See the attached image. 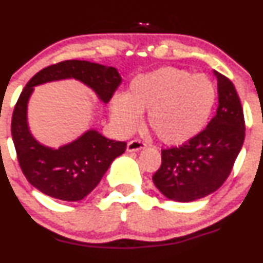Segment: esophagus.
I'll return each mask as SVG.
<instances>
[{
    "label": "esophagus",
    "instance_id": "obj_1",
    "mask_svg": "<svg viewBox=\"0 0 263 263\" xmlns=\"http://www.w3.org/2000/svg\"><path fill=\"white\" fill-rule=\"evenodd\" d=\"M145 146H146V144H145L144 141H141V140H139V139H134V140H131V141H128V144H127V150L139 151V150H141V148H144Z\"/></svg>",
    "mask_w": 263,
    "mask_h": 263
}]
</instances>
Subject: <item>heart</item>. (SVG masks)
Listing matches in <instances>:
<instances>
[{
  "label": "heart",
  "instance_id": "obj_1",
  "mask_svg": "<svg viewBox=\"0 0 263 263\" xmlns=\"http://www.w3.org/2000/svg\"><path fill=\"white\" fill-rule=\"evenodd\" d=\"M217 90L211 79L177 67H160L135 78L126 95L112 99L115 121L126 131L140 124L147 112V124L163 142L178 145L197 136L215 107Z\"/></svg>",
  "mask_w": 263,
  "mask_h": 263
}]
</instances>
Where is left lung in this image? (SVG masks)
<instances>
[{
    "mask_svg": "<svg viewBox=\"0 0 263 263\" xmlns=\"http://www.w3.org/2000/svg\"><path fill=\"white\" fill-rule=\"evenodd\" d=\"M215 76L219 105L208 127L181 146L161 150V165L153 181L169 200L190 202L219 190L245 142V115L237 90L227 76L217 71Z\"/></svg>",
    "mask_w": 263,
    "mask_h": 263,
    "instance_id": "1",
    "label": "left lung"
}]
</instances>
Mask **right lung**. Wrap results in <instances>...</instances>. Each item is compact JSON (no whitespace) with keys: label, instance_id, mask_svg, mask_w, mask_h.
Returning <instances> with one entry per match:
<instances>
[{"label":"right lung","instance_id":"obj_1","mask_svg":"<svg viewBox=\"0 0 263 263\" xmlns=\"http://www.w3.org/2000/svg\"><path fill=\"white\" fill-rule=\"evenodd\" d=\"M67 78L86 84L104 103L109 102L122 82L112 66L79 60L50 65L35 73L21 91L12 113L11 135L18 165L31 185L57 200L80 201L97 187L112 161L126 151L127 144L107 139L94 129L57 150L33 139L26 123L33 86Z\"/></svg>","mask_w":263,"mask_h":263}]
</instances>
